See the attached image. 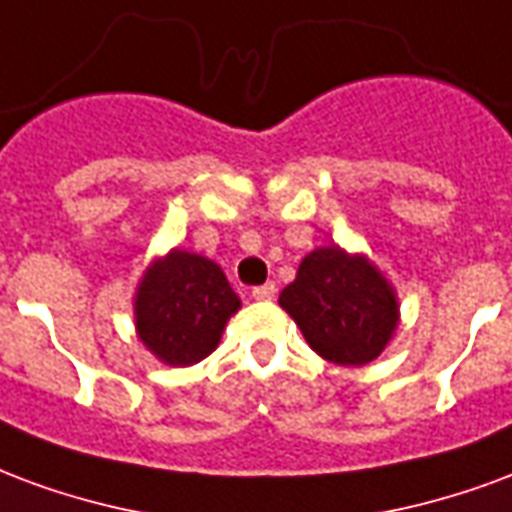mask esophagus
Wrapping results in <instances>:
<instances>
[{"mask_svg": "<svg viewBox=\"0 0 512 512\" xmlns=\"http://www.w3.org/2000/svg\"><path fill=\"white\" fill-rule=\"evenodd\" d=\"M275 292H278V289H275V283H261V286L253 289V300H272Z\"/></svg>", "mask_w": 512, "mask_h": 512, "instance_id": "34e87169", "label": "esophagus"}]
</instances>
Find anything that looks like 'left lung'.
Listing matches in <instances>:
<instances>
[{
  "mask_svg": "<svg viewBox=\"0 0 512 512\" xmlns=\"http://www.w3.org/2000/svg\"><path fill=\"white\" fill-rule=\"evenodd\" d=\"M278 302L313 352L338 365L376 360L398 324L390 283L363 256L335 245L308 253Z\"/></svg>",
  "mask_w": 512,
  "mask_h": 512,
  "instance_id": "1",
  "label": "left lung"
}]
</instances>
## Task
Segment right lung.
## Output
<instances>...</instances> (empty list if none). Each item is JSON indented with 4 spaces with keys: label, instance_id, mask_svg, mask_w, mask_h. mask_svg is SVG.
I'll return each instance as SVG.
<instances>
[{
    "label": "right lung",
    "instance_id": "add662e5",
    "mask_svg": "<svg viewBox=\"0 0 512 512\" xmlns=\"http://www.w3.org/2000/svg\"><path fill=\"white\" fill-rule=\"evenodd\" d=\"M240 297L218 264L174 251L155 261L136 294L138 338L163 363L193 365L215 352Z\"/></svg>",
    "mask_w": 512,
    "mask_h": 512
}]
</instances>
